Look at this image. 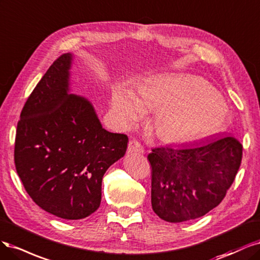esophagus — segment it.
<instances>
[{
	"mask_svg": "<svg viewBox=\"0 0 260 260\" xmlns=\"http://www.w3.org/2000/svg\"><path fill=\"white\" fill-rule=\"evenodd\" d=\"M127 151L128 152H136V153H139V154H142L145 152V149L144 147L141 146L140 142L137 140V139H132L129 140L128 142V148H127Z\"/></svg>",
	"mask_w": 260,
	"mask_h": 260,
	"instance_id": "34e87169",
	"label": "esophagus"
}]
</instances>
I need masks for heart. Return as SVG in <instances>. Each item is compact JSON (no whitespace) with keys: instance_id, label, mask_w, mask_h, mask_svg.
Here are the masks:
<instances>
[{"instance_id":"b5f03b06","label":"heart","mask_w":260,"mask_h":260,"mask_svg":"<svg viewBox=\"0 0 260 260\" xmlns=\"http://www.w3.org/2000/svg\"><path fill=\"white\" fill-rule=\"evenodd\" d=\"M138 97L116 90L111 98L120 122L131 124L147 110L155 111L149 122L153 135L165 144H186L213 135L227 118L222 97L208 83L191 75H162L145 81Z\"/></svg>"}]
</instances>
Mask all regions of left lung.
I'll return each mask as SVG.
<instances>
[{
    "label": "left lung",
    "mask_w": 260,
    "mask_h": 260,
    "mask_svg": "<svg viewBox=\"0 0 260 260\" xmlns=\"http://www.w3.org/2000/svg\"><path fill=\"white\" fill-rule=\"evenodd\" d=\"M243 154L241 142L224 136L205 144L153 148L151 204L169 222L202 217L220 204L236 178Z\"/></svg>",
    "instance_id": "1"
}]
</instances>
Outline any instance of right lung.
Instances as JSON below:
<instances>
[{"label": "right lung", "instance_id": "add662e5", "mask_svg": "<svg viewBox=\"0 0 260 260\" xmlns=\"http://www.w3.org/2000/svg\"><path fill=\"white\" fill-rule=\"evenodd\" d=\"M70 63V54L58 57L28 97L14 160L33 202L77 220L97 211L104 175L126 152L128 137L103 128L88 100L68 93Z\"/></svg>", "mask_w": 260, "mask_h": 260}]
</instances>
